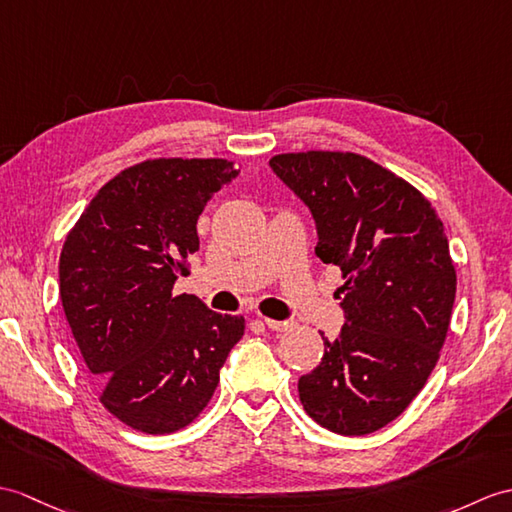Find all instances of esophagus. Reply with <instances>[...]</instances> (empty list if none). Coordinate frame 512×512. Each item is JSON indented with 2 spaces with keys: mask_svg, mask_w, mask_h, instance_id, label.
Segmentation results:
<instances>
[{
  "mask_svg": "<svg viewBox=\"0 0 512 512\" xmlns=\"http://www.w3.org/2000/svg\"><path fill=\"white\" fill-rule=\"evenodd\" d=\"M264 323H266V327L272 329V331H285V329H288V327L292 325L290 320H272V318H264Z\"/></svg>",
  "mask_w": 512,
  "mask_h": 512,
  "instance_id": "34e87169",
  "label": "esophagus"
}]
</instances>
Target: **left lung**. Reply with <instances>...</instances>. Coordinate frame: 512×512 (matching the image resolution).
Masks as SVG:
<instances>
[{"mask_svg":"<svg viewBox=\"0 0 512 512\" xmlns=\"http://www.w3.org/2000/svg\"><path fill=\"white\" fill-rule=\"evenodd\" d=\"M270 168L316 220V255L342 270L344 325L299 379L303 410L329 432L382 430L441 358L456 268L445 227L417 187L355 152L307 150Z\"/></svg>","mask_w":512,"mask_h":512,"instance_id":"1","label":"left lung"}]
</instances>
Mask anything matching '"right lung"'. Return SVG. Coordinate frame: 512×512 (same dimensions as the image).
I'll return each instance as SVG.
<instances>
[{
    "label": "right lung",
    "mask_w": 512,
    "mask_h": 512,
    "mask_svg": "<svg viewBox=\"0 0 512 512\" xmlns=\"http://www.w3.org/2000/svg\"><path fill=\"white\" fill-rule=\"evenodd\" d=\"M235 176L229 159H146L102 185L65 237L58 277L69 329L100 403L137 432L192 423L244 336V316L172 292L198 251V216Z\"/></svg>",
    "instance_id": "right-lung-1"
}]
</instances>
